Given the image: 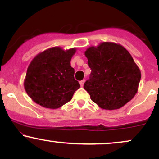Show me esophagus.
I'll return each instance as SVG.
<instances>
[{
    "label": "esophagus",
    "mask_w": 159,
    "mask_h": 159,
    "mask_svg": "<svg viewBox=\"0 0 159 159\" xmlns=\"http://www.w3.org/2000/svg\"><path fill=\"white\" fill-rule=\"evenodd\" d=\"M84 82H85V80H82V81H81L79 82L80 85H81V87H83L84 84Z\"/></svg>",
    "instance_id": "1"
}]
</instances>
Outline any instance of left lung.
Segmentation results:
<instances>
[{"mask_svg":"<svg viewBox=\"0 0 159 159\" xmlns=\"http://www.w3.org/2000/svg\"><path fill=\"white\" fill-rule=\"evenodd\" d=\"M91 69L84 88L98 107L116 110L134 98L141 78L139 67L123 45L103 42L84 52Z\"/></svg>","mask_w":159,"mask_h":159,"instance_id":"8db88e82","label":"left lung"}]
</instances>
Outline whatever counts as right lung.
<instances>
[{"label":"right lung","instance_id":"obj_1","mask_svg":"<svg viewBox=\"0 0 159 159\" xmlns=\"http://www.w3.org/2000/svg\"><path fill=\"white\" fill-rule=\"evenodd\" d=\"M76 48L52 47L34 57L24 81L25 91L33 101L46 108L57 109L72 99L80 87L70 61Z\"/></svg>","mask_w":159,"mask_h":159}]
</instances>
